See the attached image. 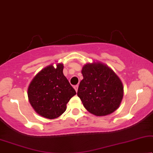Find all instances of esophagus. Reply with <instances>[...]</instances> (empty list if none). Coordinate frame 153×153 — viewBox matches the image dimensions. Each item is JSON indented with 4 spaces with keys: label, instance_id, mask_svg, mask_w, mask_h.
<instances>
[{
    "label": "esophagus",
    "instance_id": "esophagus-1",
    "mask_svg": "<svg viewBox=\"0 0 153 153\" xmlns=\"http://www.w3.org/2000/svg\"><path fill=\"white\" fill-rule=\"evenodd\" d=\"M74 89H75V91H76V92H77V91H78V85H75Z\"/></svg>",
    "mask_w": 153,
    "mask_h": 153
}]
</instances>
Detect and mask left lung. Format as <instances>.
I'll return each instance as SVG.
<instances>
[{
    "label": "left lung",
    "instance_id": "1",
    "mask_svg": "<svg viewBox=\"0 0 153 153\" xmlns=\"http://www.w3.org/2000/svg\"><path fill=\"white\" fill-rule=\"evenodd\" d=\"M83 79L78 96L84 107L96 116H105L115 111L124 94L123 82L106 64L100 62L87 63L82 68Z\"/></svg>",
    "mask_w": 153,
    "mask_h": 153
}]
</instances>
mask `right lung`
<instances>
[{
  "instance_id": "add662e5",
  "label": "right lung",
  "mask_w": 153,
  "mask_h": 153,
  "mask_svg": "<svg viewBox=\"0 0 153 153\" xmlns=\"http://www.w3.org/2000/svg\"><path fill=\"white\" fill-rule=\"evenodd\" d=\"M64 64L56 63L42 68L28 87V101L36 113L47 119H55L66 110L75 89L63 73Z\"/></svg>"
}]
</instances>
